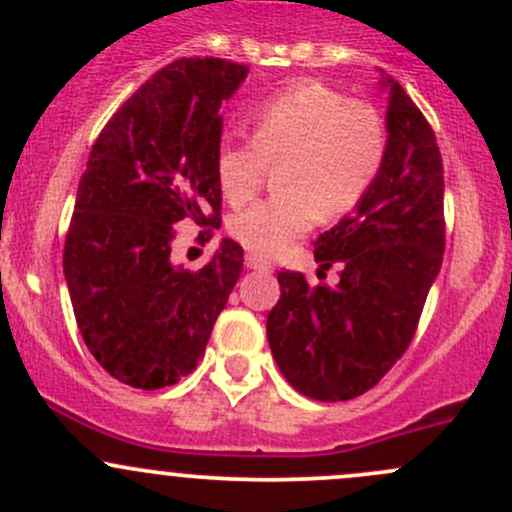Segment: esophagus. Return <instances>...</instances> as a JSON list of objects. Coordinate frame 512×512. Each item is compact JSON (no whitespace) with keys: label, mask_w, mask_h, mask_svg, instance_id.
Masks as SVG:
<instances>
[{"label":"esophagus","mask_w":512,"mask_h":512,"mask_svg":"<svg viewBox=\"0 0 512 512\" xmlns=\"http://www.w3.org/2000/svg\"><path fill=\"white\" fill-rule=\"evenodd\" d=\"M245 265L250 267V270H257V272H272L270 262L262 260V257H257V255H247L245 257Z\"/></svg>","instance_id":"esophagus-1"}]
</instances>
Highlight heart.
Listing matches in <instances>:
<instances>
[{
    "label": "heart",
    "mask_w": 512,
    "mask_h": 512,
    "mask_svg": "<svg viewBox=\"0 0 512 512\" xmlns=\"http://www.w3.org/2000/svg\"><path fill=\"white\" fill-rule=\"evenodd\" d=\"M255 141L225 138L215 178L230 205H242L282 163L280 193L237 213L230 232L260 257L285 252L319 213L342 218L364 200L386 156V126L374 106L322 81H299L260 103Z\"/></svg>",
    "instance_id": "b5f03b06"
}]
</instances>
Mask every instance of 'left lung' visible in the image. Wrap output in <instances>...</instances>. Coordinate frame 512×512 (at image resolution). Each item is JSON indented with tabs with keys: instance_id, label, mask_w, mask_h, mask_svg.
Returning a JSON list of instances; mask_svg holds the SVG:
<instances>
[{
	"instance_id": "obj_1",
	"label": "left lung",
	"mask_w": 512,
	"mask_h": 512,
	"mask_svg": "<svg viewBox=\"0 0 512 512\" xmlns=\"http://www.w3.org/2000/svg\"><path fill=\"white\" fill-rule=\"evenodd\" d=\"M379 84L389 91L384 163L354 213L314 242L317 277L339 265V282L280 272V302L267 314L282 376L317 401H349L379 384L414 339L441 272V151L406 91L384 74Z\"/></svg>"
}]
</instances>
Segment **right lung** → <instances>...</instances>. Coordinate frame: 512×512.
Wrapping results in <instances>:
<instances>
[{"label": "right lung", "instance_id": "obj_1", "mask_svg": "<svg viewBox=\"0 0 512 512\" xmlns=\"http://www.w3.org/2000/svg\"><path fill=\"white\" fill-rule=\"evenodd\" d=\"M247 71L210 56L160 69L113 113L79 180L66 287L89 352L133 389H163L198 366L242 272L230 237L198 272L170 250L173 225H220V106Z\"/></svg>", "mask_w": 512, "mask_h": 512}]
</instances>
